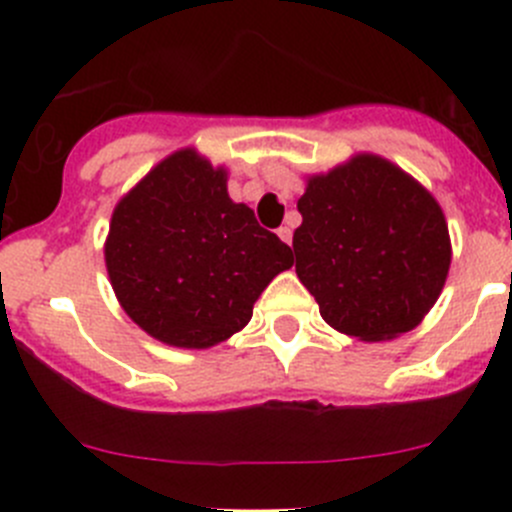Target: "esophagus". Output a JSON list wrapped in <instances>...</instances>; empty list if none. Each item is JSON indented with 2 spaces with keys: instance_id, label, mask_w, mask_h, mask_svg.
I'll use <instances>...</instances> for the list:
<instances>
[{
  "instance_id": "esophagus-1",
  "label": "esophagus",
  "mask_w": 512,
  "mask_h": 512,
  "mask_svg": "<svg viewBox=\"0 0 512 512\" xmlns=\"http://www.w3.org/2000/svg\"><path fill=\"white\" fill-rule=\"evenodd\" d=\"M277 235H280V240H282V242H287V245H289V242H292V227H289V225H282L280 230H277Z\"/></svg>"
}]
</instances>
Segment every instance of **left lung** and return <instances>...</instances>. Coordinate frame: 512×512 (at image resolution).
I'll list each match as a JSON object with an SVG mask.
<instances>
[{
  "label": "left lung",
  "instance_id": "1",
  "mask_svg": "<svg viewBox=\"0 0 512 512\" xmlns=\"http://www.w3.org/2000/svg\"><path fill=\"white\" fill-rule=\"evenodd\" d=\"M297 277L329 327L386 342L421 324L446 285L451 235L438 200L391 160L356 153L307 178Z\"/></svg>",
  "mask_w": 512,
  "mask_h": 512
}]
</instances>
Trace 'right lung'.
I'll return each instance as SVG.
<instances>
[{
    "label": "right lung",
    "mask_w": 512,
    "mask_h": 512,
    "mask_svg": "<svg viewBox=\"0 0 512 512\" xmlns=\"http://www.w3.org/2000/svg\"><path fill=\"white\" fill-rule=\"evenodd\" d=\"M103 260L123 312L178 349L245 329L265 287L294 265L289 245L227 195L225 165L195 148L170 153L118 200Z\"/></svg>",
    "instance_id": "obj_1"
}]
</instances>
